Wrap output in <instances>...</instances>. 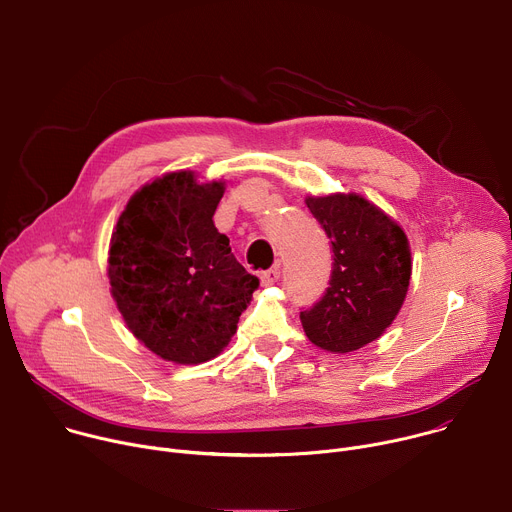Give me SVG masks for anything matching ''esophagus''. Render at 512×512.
Segmentation results:
<instances>
[{
  "label": "esophagus",
  "instance_id": "34e87169",
  "mask_svg": "<svg viewBox=\"0 0 512 512\" xmlns=\"http://www.w3.org/2000/svg\"><path fill=\"white\" fill-rule=\"evenodd\" d=\"M279 265H275V267H271V269H267V271H263L261 273V283L263 285H271V283H275L277 279H279Z\"/></svg>",
  "mask_w": 512,
  "mask_h": 512
}]
</instances>
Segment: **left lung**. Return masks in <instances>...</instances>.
<instances>
[{
	"label": "left lung",
	"mask_w": 512,
	"mask_h": 512,
	"mask_svg": "<svg viewBox=\"0 0 512 512\" xmlns=\"http://www.w3.org/2000/svg\"><path fill=\"white\" fill-rule=\"evenodd\" d=\"M306 206L332 245L324 296L300 312L306 336L330 352H352L377 340L399 314L411 253L397 223L356 194L308 196Z\"/></svg>",
	"instance_id": "8db88e82"
}]
</instances>
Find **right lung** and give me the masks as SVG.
<instances>
[{
    "mask_svg": "<svg viewBox=\"0 0 512 512\" xmlns=\"http://www.w3.org/2000/svg\"><path fill=\"white\" fill-rule=\"evenodd\" d=\"M223 182L174 172L131 196L111 237L109 281L137 340L158 356L198 364L221 352L259 279L214 227Z\"/></svg>",
    "mask_w": 512,
    "mask_h": 512,
    "instance_id": "obj_1",
    "label": "right lung"
}]
</instances>
